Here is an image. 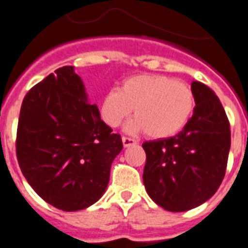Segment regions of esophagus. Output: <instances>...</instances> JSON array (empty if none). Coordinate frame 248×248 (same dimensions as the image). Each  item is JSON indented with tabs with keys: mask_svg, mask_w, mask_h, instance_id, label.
Listing matches in <instances>:
<instances>
[{
	"mask_svg": "<svg viewBox=\"0 0 248 248\" xmlns=\"http://www.w3.org/2000/svg\"><path fill=\"white\" fill-rule=\"evenodd\" d=\"M122 141H123V145H124V148H129V147H132V145L137 144V141H135L134 139L126 138V137H123Z\"/></svg>",
	"mask_w": 248,
	"mask_h": 248,
	"instance_id": "esophagus-1",
	"label": "esophagus"
}]
</instances>
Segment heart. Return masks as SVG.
Masks as SVG:
<instances>
[{
    "mask_svg": "<svg viewBox=\"0 0 248 248\" xmlns=\"http://www.w3.org/2000/svg\"><path fill=\"white\" fill-rule=\"evenodd\" d=\"M194 107V94L185 82L166 75H137L124 80L119 90L111 89L104 95L100 115L105 124L116 128L134 108L126 133L168 138L185 128Z\"/></svg>",
    "mask_w": 248,
    "mask_h": 248,
    "instance_id": "1",
    "label": "heart"
}]
</instances>
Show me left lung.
<instances>
[{
  "mask_svg": "<svg viewBox=\"0 0 248 248\" xmlns=\"http://www.w3.org/2000/svg\"><path fill=\"white\" fill-rule=\"evenodd\" d=\"M190 89L196 107L182 132L143 144L147 193L169 212H185L208 201L223 181L230 153V123L219 99L200 81Z\"/></svg>",
  "mask_w": 248,
  "mask_h": 248,
  "instance_id": "obj_1",
  "label": "left lung"
}]
</instances>
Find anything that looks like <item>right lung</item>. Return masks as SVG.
<instances>
[{"mask_svg": "<svg viewBox=\"0 0 248 248\" xmlns=\"http://www.w3.org/2000/svg\"><path fill=\"white\" fill-rule=\"evenodd\" d=\"M111 132L75 67H60L22 101L16 140L22 174L48 204L66 212L88 208L107 189L123 149Z\"/></svg>", "mask_w": 248, "mask_h": 248, "instance_id": "add662e5", "label": "right lung"}]
</instances>
